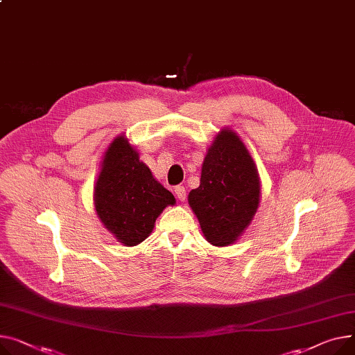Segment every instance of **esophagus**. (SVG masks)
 <instances>
[{
    "label": "esophagus",
    "instance_id": "1",
    "mask_svg": "<svg viewBox=\"0 0 355 355\" xmlns=\"http://www.w3.org/2000/svg\"><path fill=\"white\" fill-rule=\"evenodd\" d=\"M175 196H177V198L180 200V201H185V198H187V190L185 188L182 187V185H178V187H175Z\"/></svg>",
    "mask_w": 355,
    "mask_h": 355
}]
</instances>
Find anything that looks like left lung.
<instances>
[{"label":"left lung","mask_w":355,"mask_h":355,"mask_svg":"<svg viewBox=\"0 0 355 355\" xmlns=\"http://www.w3.org/2000/svg\"><path fill=\"white\" fill-rule=\"evenodd\" d=\"M204 237L217 247L232 244L248 227L259 204V180L243 141L224 130L209 147L201 184L188 194Z\"/></svg>","instance_id":"8db88e82"}]
</instances>
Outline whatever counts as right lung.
<instances>
[{
    "mask_svg": "<svg viewBox=\"0 0 355 355\" xmlns=\"http://www.w3.org/2000/svg\"><path fill=\"white\" fill-rule=\"evenodd\" d=\"M94 201L105 228L131 247L148 237L157 217L175 198L154 180L127 139L118 137L105 153Z\"/></svg>",
    "mask_w": 355,
    "mask_h": 355,
    "instance_id": "right-lung-1",
    "label": "right lung"
}]
</instances>
